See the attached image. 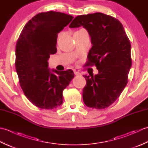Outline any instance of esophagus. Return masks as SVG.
Segmentation results:
<instances>
[{
  "instance_id": "34e87169",
  "label": "esophagus",
  "mask_w": 148,
  "mask_h": 148,
  "mask_svg": "<svg viewBox=\"0 0 148 148\" xmlns=\"http://www.w3.org/2000/svg\"><path fill=\"white\" fill-rule=\"evenodd\" d=\"M74 74L76 75V76H81V74L80 73V72H77V71H75L74 72Z\"/></svg>"
}]
</instances>
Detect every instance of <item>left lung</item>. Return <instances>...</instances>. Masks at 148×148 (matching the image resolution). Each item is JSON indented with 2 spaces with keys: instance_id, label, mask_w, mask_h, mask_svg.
Returning a JSON list of instances; mask_svg holds the SVG:
<instances>
[{
  "instance_id": "1",
  "label": "left lung",
  "mask_w": 148,
  "mask_h": 148,
  "mask_svg": "<svg viewBox=\"0 0 148 148\" xmlns=\"http://www.w3.org/2000/svg\"><path fill=\"white\" fill-rule=\"evenodd\" d=\"M83 27L91 37L92 47L85 66L95 65L99 74L83 76L85 105L102 109L114 103L128 83L132 65L131 45L124 28L117 19L101 12L77 16L69 25Z\"/></svg>"
}]
</instances>
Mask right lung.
Instances as JSON below:
<instances>
[{
  "instance_id": "right-lung-1",
  "label": "right lung",
  "mask_w": 148,
  "mask_h": 148,
  "mask_svg": "<svg viewBox=\"0 0 148 148\" xmlns=\"http://www.w3.org/2000/svg\"><path fill=\"white\" fill-rule=\"evenodd\" d=\"M73 16L60 12L36 14L23 27L16 46L15 67L27 98L37 108L53 109L63 103L62 92L74 77L71 69L53 73L48 69L50 55L56 53L58 34Z\"/></svg>"
}]
</instances>
